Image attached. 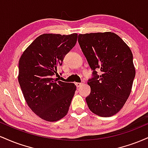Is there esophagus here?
Segmentation results:
<instances>
[{"instance_id":"obj_1","label":"esophagus","mask_w":148,"mask_h":148,"mask_svg":"<svg viewBox=\"0 0 148 148\" xmlns=\"http://www.w3.org/2000/svg\"><path fill=\"white\" fill-rule=\"evenodd\" d=\"M84 84H85V81H82V82L81 83H75V85H76V88H79V87H81V86H83Z\"/></svg>"}]
</instances>
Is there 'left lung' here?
<instances>
[{
    "label": "left lung",
    "mask_w": 148,
    "mask_h": 148,
    "mask_svg": "<svg viewBox=\"0 0 148 148\" xmlns=\"http://www.w3.org/2000/svg\"><path fill=\"white\" fill-rule=\"evenodd\" d=\"M78 42L93 70V77L88 82L91 88L86 98L88 108L99 116H113L123 108L132 91L136 74L132 51L111 32L79 34Z\"/></svg>",
    "instance_id": "1"
}]
</instances>
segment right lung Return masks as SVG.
I'll list each match as a JSON object with an SVG mask.
<instances>
[{
  "instance_id": "1",
  "label": "right lung",
  "mask_w": 148,
  "mask_h": 148,
  "mask_svg": "<svg viewBox=\"0 0 148 148\" xmlns=\"http://www.w3.org/2000/svg\"><path fill=\"white\" fill-rule=\"evenodd\" d=\"M78 35L43 34L23 51L18 80L27 104L40 118L55 122L67 115L76 87L54 79L64 57L74 47Z\"/></svg>"
}]
</instances>
